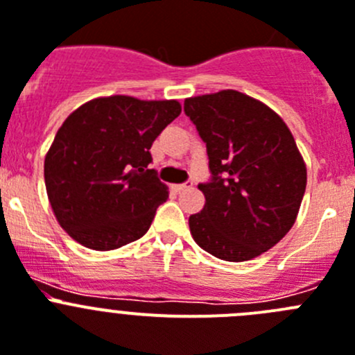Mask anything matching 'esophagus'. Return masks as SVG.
Returning a JSON list of instances; mask_svg holds the SVG:
<instances>
[{"instance_id":"34e87169","label":"esophagus","mask_w":355,"mask_h":355,"mask_svg":"<svg viewBox=\"0 0 355 355\" xmlns=\"http://www.w3.org/2000/svg\"><path fill=\"white\" fill-rule=\"evenodd\" d=\"M193 187V182H184V184H177L173 185V189L177 191V193H182V191H187Z\"/></svg>"}]
</instances>
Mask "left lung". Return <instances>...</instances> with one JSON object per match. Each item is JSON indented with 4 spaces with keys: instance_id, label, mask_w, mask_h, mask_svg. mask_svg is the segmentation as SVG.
Returning a JSON list of instances; mask_svg holds the SVG:
<instances>
[{
    "instance_id": "1",
    "label": "left lung",
    "mask_w": 355,
    "mask_h": 355,
    "mask_svg": "<svg viewBox=\"0 0 355 355\" xmlns=\"http://www.w3.org/2000/svg\"><path fill=\"white\" fill-rule=\"evenodd\" d=\"M184 113L207 145L205 207L189 217L201 249L245 261L276 245L295 223L306 166L272 110L235 90L185 98Z\"/></svg>"
}]
</instances>
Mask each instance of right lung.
I'll use <instances>...</instances> for the list:
<instances>
[{
	"instance_id": "add662e5",
	"label": "right lung",
	"mask_w": 355,
	"mask_h": 355,
	"mask_svg": "<svg viewBox=\"0 0 355 355\" xmlns=\"http://www.w3.org/2000/svg\"><path fill=\"white\" fill-rule=\"evenodd\" d=\"M177 101L125 95L86 102L67 118L44 162L53 212L79 244L110 251L148 232L168 189L148 170L152 143L180 114Z\"/></svg>"
}]
</instances>
